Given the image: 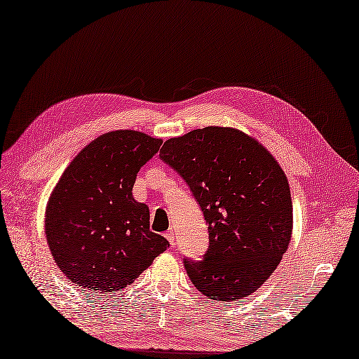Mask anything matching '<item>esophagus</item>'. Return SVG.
<instances>
[{
	"instance_id": "1",
	"label": "esophagus",
	"mask_w": 359,
	"mask_h": 359,
	"mask_svg": "<svg viewBox=\"0 0 359 359\" xmlns=\"http://www.w3.org/2000/svg\"><path fill=\"white\" fill-rule=\"evenodd\" d=\"M165 237H167V240L170 242V245H176V235H175V232L173 231H168L167 233H165Z\"/></svg>"
}]
</instances>
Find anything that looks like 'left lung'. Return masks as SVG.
<instances>
[{
	"mask_svg": "<svg viewBox=\"0 0 359 359\" xmlns=\"http://www.w3.org/2000/svg\"><path fill=\"white\" fill-rule=\"evenodd\" d=\"M158 157L189 186L208 226L202 259H183L192 285L215 301L250 296L277 269L291 240L283 170L257 141L224 127L167 140Z\"/></svg>",
	"mask_w": 359,
	"mask_h": 359,
	"instance_id": "1",
	"label": "left lung"
}]
</instances>
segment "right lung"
I'll list each match as a JSON object with an SVG mask.
<instances>
[{
	"label": "right lung",
	"instance_id": "right-lung-1",
	"mask_svg": "<svg viewBox=\"0 0 359 359\" xmlns=\"http://www.w3.org/2000/svg\"><path fill=\"white\" fill-rule=\"evenodd\" d=\"M162 141L133 130L104 133L65 170L46 210L58 269L87 292L124 290L170 243L149 231V208L133 198L140 168Z\"/></svg>",
	"mask_w": 359,
	"mask_h": 359
}]
</instances>
